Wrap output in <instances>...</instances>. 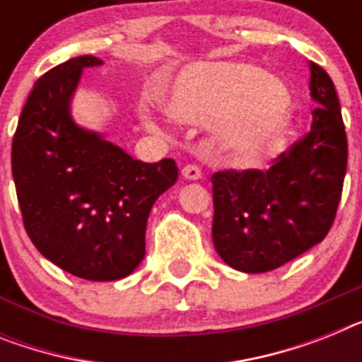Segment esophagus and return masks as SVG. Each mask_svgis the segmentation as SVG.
<instances>
[{"label": "esophagus", "mask_w": 362, "mask_h": 362, "mask_svg": "<svg viewBox=\"0 0 362 362\" xmlns=\"http://www.w3.org/2000/svg\"><path fill=\"white\" fill-rule=\"evenodd\" d=\"M181 175L185 179H188V181H197V179H202V170L194 165H187L181 170Z\"/></svg>", "instance_id": "obj_1"}]
</instances>
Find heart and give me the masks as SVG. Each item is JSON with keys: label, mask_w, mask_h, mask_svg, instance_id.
<instances>
[{"label": "heart", "mask_w": 362, "mask_h": 362, "mask_svg": "<svg viewBox=\"0 0 362 362\" xmlns=\"http://www.w3.org/2000/svg\"><path fill=\"white\" fill-rule=\"evenodd\" d=\"M165 113L185 124H212L216 146L234 166L251 168L282 146L291 128L284 86L242 64H194L159 89Z\"/></svg>", "instance_id": "1"}]
</instances>
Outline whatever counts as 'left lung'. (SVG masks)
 Returning a JSON list of instances; mask_svg holds the SVG:
<instances>
[{"label": "left lung", "instance_id": "obj_1", "mask_svg": "<svg viewBox=\"0 0 362 362\" xmlns=\"http://www.w3.org/2000/svg\"><path fill=\"white\" fill-rule=\"evenodd\" d=\"M310 132L274 159L267 172L212 175V240L227 265L267 273L295 260L328 234L341 202L348 141L328 73L310 62Z\"/></svg>", "mask_w": 362, "mask_h": 362}]
</instances>
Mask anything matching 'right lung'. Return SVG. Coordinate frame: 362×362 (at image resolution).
Wrapping results in <instances>:
<instances>
[{
	"instance_id": "add662e5",
	"label": "right lung",
	"mask_w": 362,
	"mask_h": 362,
	"mask_svg": "<svg viewBox=\"0 0 362 362\" xmlns=\"http://www.w3.org/2000/svg\"><path fill=\"white\" fill-rule=\"evenodd\" d=\"M102 64L86 54L40 76L12 141V177L34 247L60 269L93 282L137 269L151 206L177 181L174 159L137 160L73 119L82 73Z\"/></svg>"
}]
</instances>
